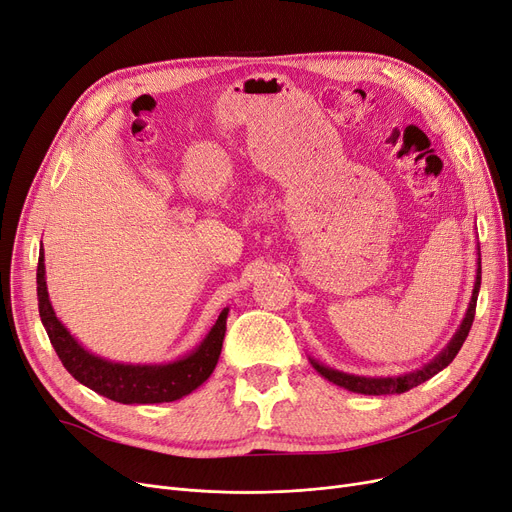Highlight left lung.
<instances>
[{
  "mask_svg": "<svg viewBox=\"0 0 512 512\" xmlns=\"http://www.w3.org/2000/svg\"><path fill=\"white\" fill-rule=\"evenodd\" d=\"M479 288H481V258H479V269H477V281H475L473 298H470L468 311H466V317H464V321L460 325V330L456 332L452 342L447 344V349L437 359H433L431 363L424 365L422 370H416L412 374H405V376H399V378H363V376H351V374L336 372V370H332V367L319 365L317 361H311V363H313V367L323 378H327V380L338 384V386L349 388V391H353V393H363V395H395L397 393L399 395V393L410 391V388L426 382L428 378H433L435 374H439L443 370V367H447L449 363L454 361V357L462 349V344H464V340H466V336L470 332V327H473L475 311H477Z\"/></svg>",
  "mask_w": 512,
  "mask_h": 512,
  "instance_id": "8db88e82",
  "label": "left lung"
}]
</instances>
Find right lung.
Wrapping results in <instances>:
<instances>
[{"mask_svg":"<svg viewBox=\"0 0 512 512\" xmlns=\"http://www.w3.org/2000/svg\"><path fill=\"white\" fill-rule=\"evenodd\" d=\"M44 250L37 260V304L39 317L48 332L58 359L65 370L94 393L117 403H166L189 395L199 384L206 382L218 363L227 315L224 309L216 319L210 334L189 357L168 365H124L100 359L88 353L60 323L52 311L44 277Z\"/></svg>","mask_w":512,"mask_h":512,"instance_id":"obj_1","label":"right lung"}]
</instances>
